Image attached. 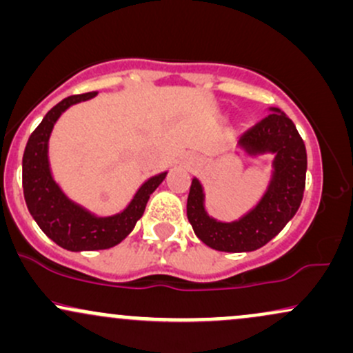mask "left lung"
Masks as SVG:
<instances>
[{"instance_id":"obj_1","label":"left lung","mask_w":353,"mask_h":353,"mask_svg":"<svg viewBox=\"0 0 353 353\" xmlns=\"http://www.w3.org/2000/svg\"><path fill=\"white\" fill-rule=\"evenodd\" d=\"M269 114L249 128L239 139L249 156L272 152L274 172L265 194L252 210L234 222H219L205 212L204 190L192 179L188 197V219L194 234L221 252H250L272 241L295 216L303 197L307 152L295 124L281 109L270 108Z\"/></svg>"}]
</instances>
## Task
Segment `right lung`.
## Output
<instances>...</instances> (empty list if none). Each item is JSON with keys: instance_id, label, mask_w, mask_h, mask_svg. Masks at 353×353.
Returning a JSON list of instances; mask_svg holds the SVG:
<instances>
[{"instance_id": "right-lung-1", "label": "right lung", "mask_w": 353, "mask_h": 353, "mask_svg": "<svg viewBox=\"0 0 353 353\" xmlns=\"http://www.w3.org/2000/svg\"><path fill=\"white\" fill-rule=\"evenodd\" d=\"M96 94L98 92L92 91L70 96L56 104L31 132L23 154V192L28 210L52 242L71 252L103 250L124 241L143 217L149 196L168 174L161 172L145 181L128 208L114 216L98 217L68 199L51 176L48 143L58 117L72 104L94 98Z\"/></svg>"}]
</instances>
